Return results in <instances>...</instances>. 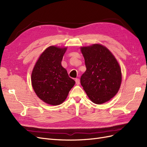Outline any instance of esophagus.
<instances>
[{
  "instance_id": "34e87169",
  "label": "esophagus",
  "mask_w": 147,
  "mask_h": 147,
  "mask_svg": "<svg viewBox=\"0 0 147 147\" xmlns=\"http://www.w3.org/2000/svg\"><path fill=\"white\" fill-rule=\"evenodd\" d=\"M75 80V83H76V84H77V85L80 84V80L78 78H76V79Z\"/></svg>"
}]
</instances>
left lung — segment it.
Returning <instances> with one entry per match:
<instances>
[{
    "label": "left lung",
    "mask_w": 147,
    "mask_h": 147,
    "mask_svg": "<svg viewBox=\"0 0 147 147\" xmlns=\"http://www.w3.org/2000/svg\"><path fill=\"white\" fill-rule=\"evenodd\" d=\"M86 70L80 83L90 99L96 104L110 100L121 83V71L115 56L105 47L93 44L81 47Z\"/></svg>",
    "instance_id": "left-lung-1"
}]
</instances>
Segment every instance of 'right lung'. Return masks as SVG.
I'll return each instance as SVG.
<instances>
[{
  "label": "right lung",
  "mask_w": 147,
  "mask_h": 147,
  "mask_svg": "<svg viewBox=\"0 0 147 147\" xmlns=\"http://www.w3.org/2000/svg\"><path fill=\"white\" fill-rule=\"evenodd\" d=\"M66 50V47L47 48L39 57L31 75L35 92L40 99L50 105L63 103L75 83L61 65Z\"/></svg>",
  "instance_id": "obj_1"
}]
</instances>
